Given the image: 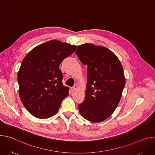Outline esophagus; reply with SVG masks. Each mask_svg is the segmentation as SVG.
Listing matches in <instances>:
<instances>
[{
	"label": "esophagus",
	"instance_id": "34e87169",
	"mask_svg": "<svg viewBox=\"0 0 155 155\" xmlns=\"http://www.w3.org/2000/svg\"><path fill=\"white\" fill-rule=\"evenodd\" d=\"M77 88H78V86H77V84H75V85H74V86L72 87V91H75V90H77Z\"/></svg>",
	"mask_w": 155,
	"mask_h": 155
}]
</instances>
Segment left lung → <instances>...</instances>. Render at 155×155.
Instances as JSON below:
<instances>
[{
	"instance_id": "1",
	"label": "left lung",
	"mask_w": 155,
	"mask_h": 155,
	"mask_svg": "<svg viewBox=\"0 0 155 155\" xmlns=\"http://www.w3.org/2000/svg\"><path fill=\"white\" fill-rule=\"evenodd\" d=\"M76 54L87 66L85 99L78 104L79 112L91 122L103 121L121 99L126 82L123 66L112 51L91 43L78 46Z\"/></svg>"
}]
</instances>
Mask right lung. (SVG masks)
Returning <instances> with one entry per match:
<instances>
[{
  "instance_id": "obj_1",
  "label": "right lung",
  "mask_w": 155,
  "mask_h": 155,
  "mask_svg": "<svg viewBox=\"0 0 155 155\" xmlns=\"http://www.w3.org/2000/svg\"><path fill=\"white\" fill-rule=\"evenodd\" d=\"M77 46L53 40L32 49L23 59L18 73L22 103L34 117L46 119L58 111L69 87L62 84L59 64Z\"/></svg>"
}]
</instances>
